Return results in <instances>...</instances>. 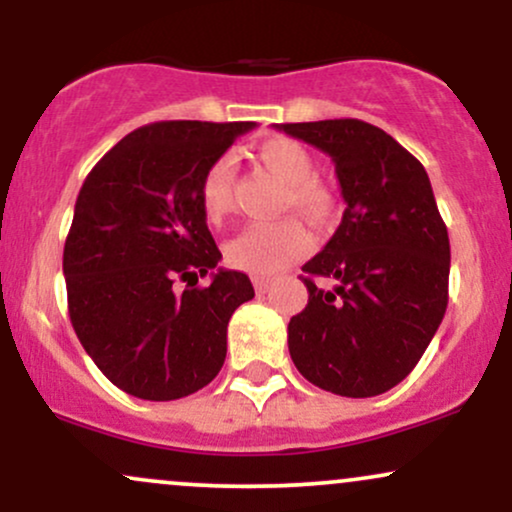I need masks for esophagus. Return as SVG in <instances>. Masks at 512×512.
<instances>
[{
	"instance_id": "esophagus-1",
	"label": "esophagus",
	"mask_w": 512,
	"mask_h": 512,
	"mask_svg": "<svg viewBox=\"0 0 512 512\" xmlns=\"http://www.w3.org/2000/svg\"><path fill=\"white\" fill-rule=\"evenodd\" d=\"M252 286H255L257 293H264L272 286V279H267V276H255V279H252Z\"/></svg>"
}]
</instances>
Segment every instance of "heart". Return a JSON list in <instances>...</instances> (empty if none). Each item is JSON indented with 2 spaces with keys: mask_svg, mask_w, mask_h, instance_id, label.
Returning <instances> with one entry per match:
<instances>
[{
  "mask_svg": "<svg viewBox=\"0 0 512 512\" xmlns=\"http://www.w3.org/2000/svg\"><path fill=\"white\" fill-rule=\"evenodd\" d=\"M257 161L286 185L284 209H293L315 226H325L337 211V197L325 182L313 178V158L301 144L286 137H272L257 146ZM233 163L216 158L199 180V204L211 223H219L231 209ZM310 250V233L298 219L252 223L226 243V262L240 272L267 276L301 260Z\"/></svg>",
  "mask_w": 512,
  "mask_h": 512,
  "instance_id": "1",
  "label": "heart"
}]
</instances>
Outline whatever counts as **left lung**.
I'll use <instances>...</instances> for the list:
<instances>
[{"mask_svg": "<svg viewBox=\"0 0 512 512\" xmlns=\"http://www.w3.org/2000/svg\"><path fill=\"white\" fill-rule=\"evenodd\" d=\"M334 163L346 202L322 252L303 264L308 305L289 322V351L310 383L375 397L414 370L448 308L450 240L424 166L363 120L279 125ZM315 275L338 281L330 292Z\"/></svg>", "mask_w": 512, "mask_h": 512, "instance_id": "left-lung-1", "label": "left lung"}]
</instances>
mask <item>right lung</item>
<instances>
[{"instance_id":"right-lung-1","label":"right lung","mask_w":512,"mask_h":512,"mask_svg":"<svg viewBox=\"0 0 512 512\" xmlns=\"http://www.w3.org/2000/svg\"><path fill=\"white\" fill-rule=\"evenodd\" d=\"M255 122L170 120L134 129L93 166L64 243L69 317L86 354L127 395L170 402L226 361L228 320L255 296L221 252L199 180ZM212 274L199 290L196 281ZM187 280L186 291L174 289Z\"/></svg>"}]
</instances>
